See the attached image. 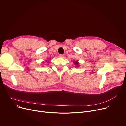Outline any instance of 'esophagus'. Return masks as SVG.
I'll return each mask as SVG.
<instances>
[{
  "label": "esophagus",
  "mask_w": 126,
  "mask_h": 126,
  "mask_svg": "<svg viewBox=\"0 0 126 126\" xmlns=\"http://www.w3.org/2000/svg\"><path fill=\"white\" fill-rule=\"evenodd\" d=\"M59 56L60 57L63 58V57H64V55H63V54H59Z\"/></svg>",
  "instance_id": "obj_1"
}]
</instances>
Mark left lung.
I'll return each mask as SVG.
<instances>
[{
  "mask_svg": "<svg viewBox=\"0 0 126 126\" xmlns=\"http://www.w3.org/2000/svg\"><path fill=\"white\" fill-rule=\"evenodd\" d=\"M73 63H74V64L75 65H76L77 66V67L78 66V65H79V62H78V61H73Z\"/></svg>",
  "mask_w": 126,
  "mask_h": 126,
  "instance_id": "8db88e82",
  "label": "left lung"
}]
</instances>
